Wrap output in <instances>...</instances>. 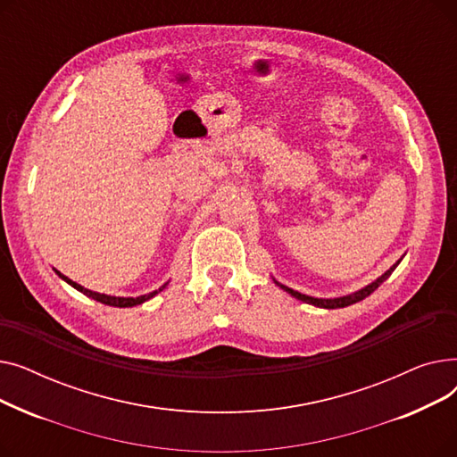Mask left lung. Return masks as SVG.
I'll return each mask as SVG.
<instances>
[{
  "label": "left lung",
  "instance_id": "1",
  "mask_svg": "<svg viewBox=\"0 0 457 457\" xmlns=\"http://www.w3.org/2000/svg\"><path fill=\"white\" fill-rule=\"evenodd\" d=\"M400 261H402V259H398L386 274H381L378 279H374L372 283H369L367 287H363V289H359V291H355V293H352V295H346V296H339V298H315V296H307V295H302V293L291 289V287H287V285H283V283H279V281H276V279H274V283L279 287V289H283L285 293H289L291 296H295L296 300H302V302H305V303L317 305V307H324V309H337V307L352 305V303H355V302H361L363 298H367L369 295H372V293L378 289V287L393 274V270L400 265Z\"/></svg>",
  "mask_w": 457,
  "mask_h": 457
}]
</instances>
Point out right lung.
I'll use <instances>...</instances> for the list:
<instances>
[{
	"label": "right lung",
	"instance_id": "right-lung-1",
	"mask_svg": "<svg viewBox=\"0 0 457 457\" xmlns=\"http://www.w3.org/2000/svg\"><path fill=\"white\" fill-rule=\"evenodd\" d=\"M55 274H57L61 279H64L68 285L74 287V289H78L79 293H83L85 296H88V298H92V300H96V302H100V303H105V305H112V307H133V305H140V303H144V302H148L150 298H154L155 295H159L162 289H166V285H168V281H166L164 285H161L159 289H157V291H154V293L142 295V296H137V298H131V296L124 298V296H111V295H102V293L88 291V289H85V287H81L79 283L71 281L70 278H66L64 274H61L59 270H55Z\"/></svg>",
	"mask_w": 457,
	"mask_h": 457
}]
</instances>
